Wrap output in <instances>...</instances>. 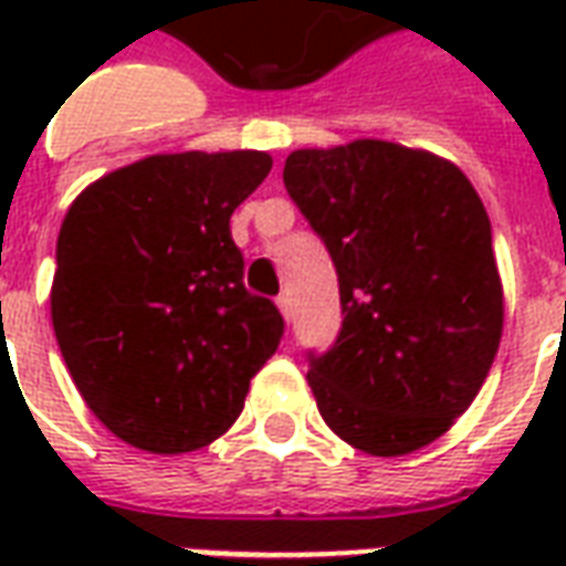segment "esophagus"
Segmentation results:
<instances>
[{"mask_svg":"<svg viewBox=\"0 0 566 566\" xmlns=\"http://www.w3.org/2000/svg\"><path fill=\"white\" fill-rule=\"evenodd\" d=\"M275 303H279V312H282L284 321L294 318V303H291V296L282 294V296H279V300H275Z\"/></svg>","mask_w":566,"mask_h":566,"instance_id":"esophagus-1","label":"esophagus"}]
</instances>
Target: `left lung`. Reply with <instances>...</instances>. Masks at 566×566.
Listing matches in <instances>:
<instances>
[{"mask_svg":"<svg viewBox=\"0 0 566 566\" xmlns=\"http://www.w3.org/2000/svg\"><path fill=\"white\" fill-rule=\"evenodd\" d=\"M284 187L339 275L343 331L306 376L321 418L376 458L424 449L470 409L503 333L482 199L446 157L381 139L294 150Z\"/></svg>","mask_w":566,"mask_h":566,"instance_id":"1","label":"left lung"}]
</instances>
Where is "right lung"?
<instances>
[{
    "label": "right lung",
    "instance_id": "1",
    "mask_svg": "<svg viewBox=\"0 0 566 566\" xmlns=\"http://www.w3.org/2000/svg\"><path fill=\"white\" fill-rule=\"evenodd\" d=\"M266 150L154 154L96 178L56 235L51 321L69 376L117 439L185 454L233 424L284 333L242 284L230 214Z\"/></svg>",
    "mask_w": 566,
    "mask_h": 566
}]
</instances>
